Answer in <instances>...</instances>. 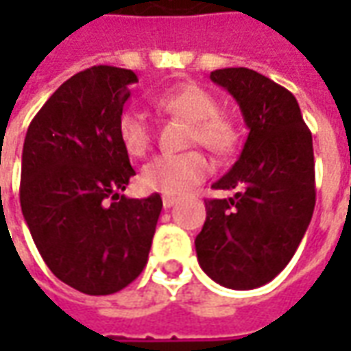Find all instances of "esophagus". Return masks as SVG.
Returning <instances> with one entry per match:
<instances>
[{
  "label": "esophagus",
  "instance_id": "34e87169",
  "mask_svg": "<svg viewBox=\"0 0 351 351\" xmlns=\"http://www.w3.org/2000/svg\"><path fill=\"white\" fill-rule=\"evenodd\" d=\"M178 197H173V195H163V206L165 208H171L173 205H176Z\"/></svg>",
  "mask_w": 351,
  "mask_h": 351
}]
</instances>
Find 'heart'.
I'll return each instance as SVG.
<instances>
[{
	"label": "heart",
	"mask_w": 351,
	"mask_h": 351,
	"mask_svg": "<svg viewBox=\"0 0 351 351\" xmlns=\"http://www.w3.org/2000/svg\"><path fill=\"white\" fill-rule=\"evenodd\" d=\"M156 107L190 122L188 141L214 154H228L237 145V130L228 116L218 112V101L195 84H178L154 95ZM118 138L130 156H145L152 145V128L146 116L125 108L118 118ZM210 173V163L201 152L160 154L143 167V184L165 195H182Z\"/></svg>",
	"instance_id": "1"
}]
</instances>
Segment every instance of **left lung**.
Segmentation results:
<instances>
[{
	"instance_id": "8db88e82",
	"label": "left lung",
	"mask_w": 351,
	"mask_h": 351,
	"mask_svg": "<svg viewBox=\"0 0 351 351\" xmlns=\"http://www.w3.org/2000/svg\"><path fill=\"white\" fill-rule=\"evenodd\" d=\"M210 80L235 97L250 133L235 165L213 184L235 195L206 199L195 252L220 286L254 289L289 263L312 220V133L293 93L261 73L228 67L210 73Z\"/></svg>"
}]
</instances>
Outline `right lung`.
I'll use <instances>...</instances> for the list:
<instances>
[{
    "label": "right lung",
    "instance_id": "right-lung-1",
    "mask_svg": "<svg viewBox=\"0 0 351 351\" xmlns=\"http://www.w3.org/2000/svg\"><path fill=\"white\" fill-rule=\"evenodd\" d=\"M137 75L93 65L65 80L29 123L20 206L56 278L86 295H110L145 269L160 193L120 195L135 175L118 118Z\"/></svg>",
    "mask_w": 351,
    "mask_h": 351
}]
</instances>
